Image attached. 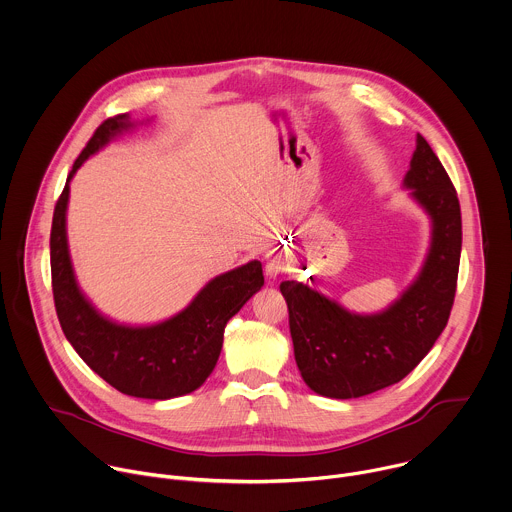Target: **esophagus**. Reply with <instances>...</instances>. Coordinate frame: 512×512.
Returning <instances> with one entry per match:
<instances>
[{
	"instance_id": "1",
	"label": "esophagus",
	"mask_w": 512,
	"mask_h": 512,
	"mask_svg": "<svg viewBox=\"0 0 512 512\" xmlns=\"http://www.w3.org/2000/svg\"><path fill=\"white\" fill-rule=\"evenodd\" d=\"M267 275H271V277H275L277 273H281V261L279 259H271L269 263H267Z\"/></svg>"
}]
</instances>
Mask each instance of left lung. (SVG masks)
Returning <instances> with one entry per match:
<instances>
[{
    "mask_svg": "<svg viewBox=\"0 0 512 512\" xmlns=\"http://www.w3.org/2000/svg\"><path fill=\"white\" fill-rule=\"evenodd\" d=\"M404 185L432 217V249L414 285L384 313L356 315L297 281L279 285L305 384L327 398H360L406 378L448 323L462 249V217L446 168L418 134Z\"/></svg>",
    "mask_w": 512,
    "mask_h": 512,
    "instance_id": "8db88e82",
    "label": "left lung"
}]
</instances>
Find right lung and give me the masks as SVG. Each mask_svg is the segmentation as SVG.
<instances>
[{
    "mask_svg": "<svg viewBox=\"0 0 512 512\" xmlns=\"http://www.w3.org/2000/svg\"><path fill=\"white\" fill-rule=\"evenodd\" d=\"M128 126L126 114L104 120L70 170L52 219V291L66 339L102 380L134 398L168 400L191 394L211 376L223 348L227 321L261 289L263 269L259 261H251L215 277L185 311L152 327H124L96 313L80 293L70 265L68 183L92 152Z\"/></svg>",
    "mask_w": 512,
    "mask_h": 512,
    "instance_id": "obj_1",
    "label": "right lung"
}]
</instances>
